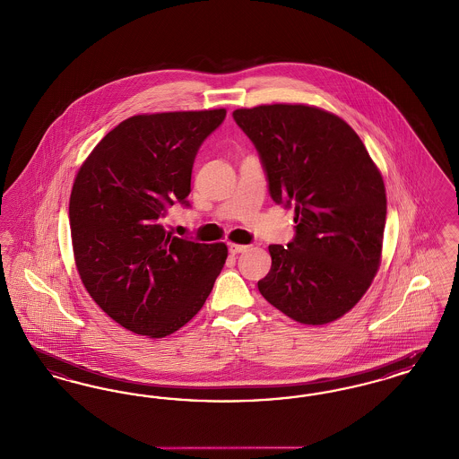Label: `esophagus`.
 <instances>
[{
	"label": "esophagus",
	"mask_w": 459,
	"mask_h": 459,
	"mask_svg": "<svg viewBox=\"0 0 459 459\" xmlns=\"http://www.w3.org/2000/svg\"><path fill=\"white\" fill-rule=\"evenodd\" d=\"M247 249V246H244V244H229V253L230 255H239V253H244Z\"/></svg>",
	"instance_id": "esophagus-1"
}]
</instances>
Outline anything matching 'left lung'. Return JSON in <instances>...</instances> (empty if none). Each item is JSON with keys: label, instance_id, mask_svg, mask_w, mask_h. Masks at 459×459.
I'll list each match as a JSON object with an SVG mask.
<instances>
[{"label": "left lung", "instance_id": "left-lung-1", "mask_svg": "<svg viewBox=\"0 0 459 459\" xmlns=\"http://www.w3.org/2000/svg\"><path fill=\"white\" fill-rule=\"evenodd\" d=\"M232 117L260 154L270 196L296 213L292 240L268 246L263 298L306 325L341 318L380 263L387 215L382 175L358 134L324 109L263 105Z\"/></svg>", "mask_w": 459, "mask_h": 459}]
</instances>
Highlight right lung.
Returning <instances> with one entry per match:
<instances>
[{
  "mask_svg": "<svg viewBox=\"0 0 459 459\" xmlns=\"http://www.w3.org/2000/svg\"><path fill=\"white\" fill-rule=\"evenodd\" d=\"M225 115L131 117L100 141L75 177L68 219L79 275L96 305L134 333L158 339L184 327L225 264V244L163 229L170 206H191L197 150Z\"/></svg>",
  "mask_w": 459,
  "mask_h": 459,
  "instance_id": "add662e5",
  "label": "right lung"
}]
</instances>
